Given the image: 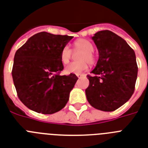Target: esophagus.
<instances>
[{
    "instance_id": "esophagus-1",
    "label": "esophagus",
    "mask_w": 148,
    "mask_h": 148,
    "mask_svg": "<svg viewBox=\"0 0 148 148\" xmlns=\"http://www.w3.org/2000/svg\"><path fill=\"white\" fill-rule=\"evenodd\" d=\"M76 75H77V77L78 78H80V77H82L85 76L84 74H77Z\"/></svg>"
}]
</instances>
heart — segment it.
Masks as SVG:
<instances>
[{"mask_svg": "<svg viewBox=\"0 0 148 148\" xmlns=\"http://www.w3.org/2000/svg\"><path fill=\"white\" fill-rule=\"evenodd\" d=\"M93 44L90 41L86 39H79L74 42V51L81 52L78 54V62L69 64L65 68L66 74H80L88 68L89 63L93 64L96 59L93 54ZM72 55V51L68 45L63 47L60 55V59L63 64H67L69 62Z\"/></svg>", "mask_w": 148, "mask_h": 148, "instance_id": "1", "label": "heart"}]
</instances>
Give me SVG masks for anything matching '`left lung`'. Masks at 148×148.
Listing matches in <instances>:
<instances>
[{"mask_svg":"<svg viewBox=\"0 0 148 148\" xmlns=\"http://www.w3.org/2000/svg\"><path fill=\"white\" fill-rule=\"evenodd\" d=\"M99 51L97 65L87 75L86 99L95 109L112 112L128 101L134 91L138 65L134 50L126 41L109 30L92 37Z\"/></svg>","mask_w":148,"mask_h":148,"instance_id":"obj_1","label":"left lung"}]
</instances>
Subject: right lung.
Here are the masks:
<instances>
[{"instance_id": "1", "label": "right lung", "mask_w": 148, "mask_h": 148, "mask_svg": "<svg viewBox=\"0 0 148 148\" xmlns=\"http://www.w3.org/2000/svg\"><path fill=\"white\" fill-rule=\"evenodd\" d=\"M72 36L41 32L16 51L12 76L18 97L26 107L42 114L63 109L77 80L74 74L61 76L62 49Z\"/></svg>"}]
</instances>
